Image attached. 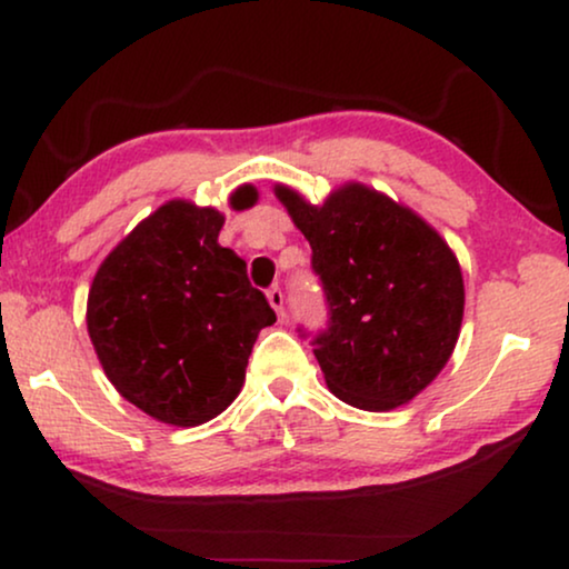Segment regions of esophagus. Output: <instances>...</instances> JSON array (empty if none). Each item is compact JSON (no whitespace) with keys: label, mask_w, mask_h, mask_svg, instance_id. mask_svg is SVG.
I'll list each match as a JSON object with an SVG mask.
<instances>
[{"label":"esophagus","mask_w":569,"mask_h":569,"mask_svg":"<svg viewBox=\"0 0 569 569\" xmlns=\"http://www.w3.org/2000/svg\"><path fill=\"white\" fill-rule=\"evenodd\" d=\"M269 302H271V308L277 310V316H284V292H282V287L279 284H274V287H269Z\"/></svg>","instance_id":"obj_1"}]
</instances>
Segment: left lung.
Wrapping results in <instances>:
<instances>
[{"mask_svg": "<svg viewBox=\"0 0 569 569\" xmlns=\"http://www.w3.org/2000/svg\"><path fill=\"white\" fill-rule=\"evenodd\" d=\"M277 197L310 243L326 326L310 339L326 386L365 411L401 407L453 355L463 277L430 224L383 193L349 183L323 207L279 186Z\"/></svg>", "mask_w": 569, "mask_h": 569, "instance_id": "1", "label": "left lung"}]
</instances>
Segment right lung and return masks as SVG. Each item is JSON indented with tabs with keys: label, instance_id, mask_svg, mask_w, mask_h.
I'll return each mask as SVG.
<instances>
[{
	"label": "right lung",
	"instance_id": "1",
	"mask_svg": "<svg viewBox=\"0 0 569 569\" xmlns=\"http://www.w3.org/2000/svg\"><path fill=\"white\" fill-rule=\"evenodd\" d=\"M256 189L232 193L246 209ZM222 214L168 201L100 263L88 331L123 399L166 425L197 427L220 415L246 380L248 355L277 321L246 261L217 243Z\"/></svg>",
	"mask_w": 569,
	"mask_h": 569
}]
</instances>
